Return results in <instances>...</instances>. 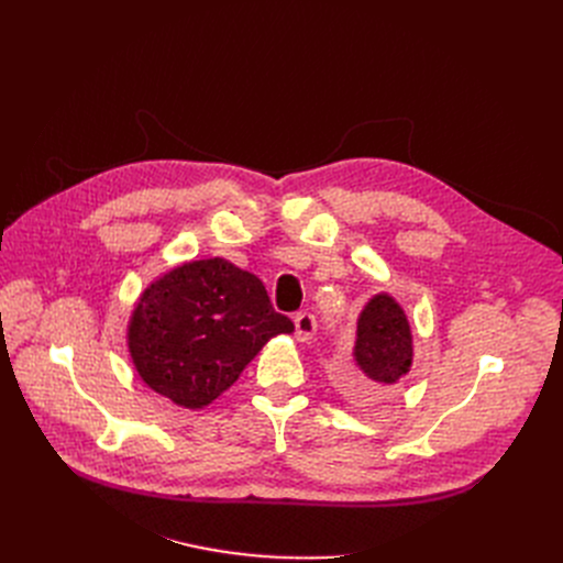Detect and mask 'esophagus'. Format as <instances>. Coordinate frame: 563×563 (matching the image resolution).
Segmentation results:
<instances>
[{"label": "esophagus", "mask_w": 563, "mask_h": 563, "mask_svg": "<svg viewBox=\"0 0 563 563\" xmlns=\"http://www.w3.org/2000/svg\"><path fill=\"white\" fill-rule=\"evenodd\" d=\"M294 327H297V340L308 342L317 331V319L312 312H299L294 317Z\"/></svg>", "instance_id": "esophagus-1"}]
</instances>
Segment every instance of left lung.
Here are the masks:
<instances>
[{"mask_svg": "<svg viewBox=\"0 0 563 563\" xmlns=\"http://www.w3.org/2000/svg\"><path fill=\"white\" fill-rule=\"evenodd\" d=\"M356 374L344 378V388L365 397L374 386H395L412 365V333L404 308L390 294H376L358 317Z\"/></svg>", "mask_w": 563, "mask_h": 563, "instance_id": "1", "label": "left lung"}]
</instances>
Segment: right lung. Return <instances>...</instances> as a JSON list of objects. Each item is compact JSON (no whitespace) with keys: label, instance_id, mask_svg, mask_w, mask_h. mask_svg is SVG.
Masks as SVG:
<instances>
[{"label":"right lung","instance_id":"add662e5","mask_svg":"<svg viewBox=\"0 0 563 563\" xmlns=\"http://www.w3.org/2000/svg\"><path fill=\"white\" fill-rule=\"evenodd\" d=\"M291 331L257 276L210 257L175 266L145 287L128 346L147 388L196 410L223 395L274 335Z\"/></svg>","mask_w":563,"mask_h":563}]
</instances>
